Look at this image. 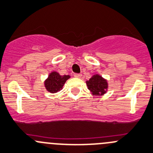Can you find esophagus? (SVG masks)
I'll return each instance as SVG.
<instances>
[{
	"instance_id": "1",
	"label": "esophagus",
	"mask_w": 153,
	"mask_h": 153,
	"mask_svg": "<svg viewBox=\"0 0 153 153\" xmlns=\"http://www.w3.org/2000/svg\"><path fill=\"white\" fill-rule=\"evenodd\" d=\"M74 76H75V78H81V74H80V73H75V74H74Z\"/></svg>"
}]
</instances>
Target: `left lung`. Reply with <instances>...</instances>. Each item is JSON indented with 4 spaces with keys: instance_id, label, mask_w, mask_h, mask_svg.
Listing matches in <instances>:
<instances>
[{
    "instance_id": "left-lung-1",
    "label": "left lung",
    "mask_w": 153,
    "mask_h": 153,
    "mask_svg": "<svg viewBox=\"0 0 153 153\" xmlns=\"http://www.w3.org/2000/svg\"><path fill=\"white\" fill-rule=\"evenodd\" d=\"M88 89L94 95H102L106 92L108 89V83L100 75H95L86 81Z\"/></svg>"
}]
</instances>
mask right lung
<instances>
[{
    "label": "right lung",
    "mask_w": 153,
    "mask_h": 153,
    "mask_svg": "<svg viewBox=\"0 0 153 153\" xmlns=\"http://www.w3.org/2000/svg\"><path fill=\"white\" fill-rule=\"evenodd\" d=\"M70 78V75H60L58 72H53L45 82V86L51 93H56L62 89L66 81Z\"/></svg>",
    "instance_id": "1"
}]
</instances>
